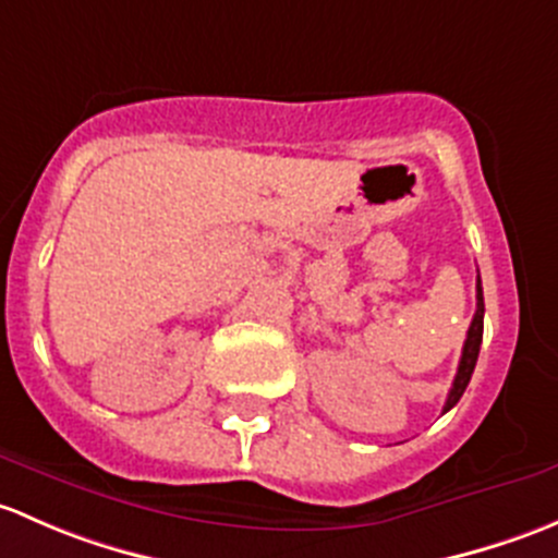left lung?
I'll return each mask as SVG.
<instances>
[{
    "label": "left lung",
    "instance_id": "8db88e82",
    "mask_svg": "<svg viewBox=\"0 0 558 558\" xmlns=\"http://www.w3.org/2000/svg\"><path fill=\"white\" fill-rule=\"evenodd\" d=\"M481 341H484V290H481V277H478V306H475V317H473V322H470L468 338H464L462 360H459L457 376H453L451 392H449V398H446L444 413L451 411V408L459 403V398L464 395V389H468L470 376H473L475 363H478Z\"/></svg>",
    "mask_w": 558,
    "mask_h": 558
}]
</instances>
